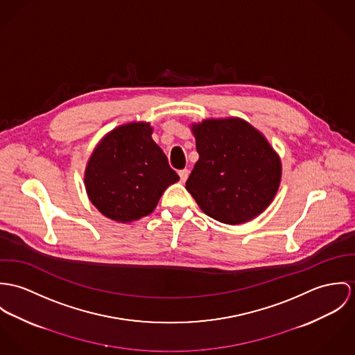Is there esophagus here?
I'll return each mask as SVG.
<instances>
[{
    "label": "esophagus",
    "mask_w": 355,
    "mask_h": 355,
    "mask_svg": "<svg viewBox=\"0 0 355 355\" xmlns=\"http://www.w3.org/2000/svg\"><path fill=\"white\" fill-rule=\"evenodd\" d=\"M178 174H180L181 181H182V182H185V181L188 180V177H189V170H188V168H182V170H180V171H178Z\"/></svg>",
    "instance_id": "34e87169"
}]
</instances>
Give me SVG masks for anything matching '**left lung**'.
Here are the masks:
<instances>
[{"label": "left lung", "mask_w": 355, "mask_h": 355, "mask_svg": "<svg viewBox=\"0 0 355 355\" xmlns=\"http://www.w3.org/2000/svg\"><path fill=\"white\" fill-rule=\"evenodd\" d=\"M198 160L187 191L204 214L227 225L248 222L275 197L280 160L243 119H207L193 125Z\"/></svg>", "instance_id": "1"}]
</instances>
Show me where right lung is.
Here are the masks:
<instances>
[{
	"instance_id": "right-lung-1",
	"label": "right lung",
	"mask_w": 355,
	"mask_h": 355,
	"mask_svg": "<svg viewBox=\"0 0 355 355\" xmlns=\"http://www.w3.org/2000/svg\"><path fill=\"white\" fill-rule=\"evenodd\" d=\"M151 133L144 122L119 126L98 144L87 164L88 197L113 220L125 223L150 215L166 188L180 180Z\"/></svg>"
}]
</instances>
